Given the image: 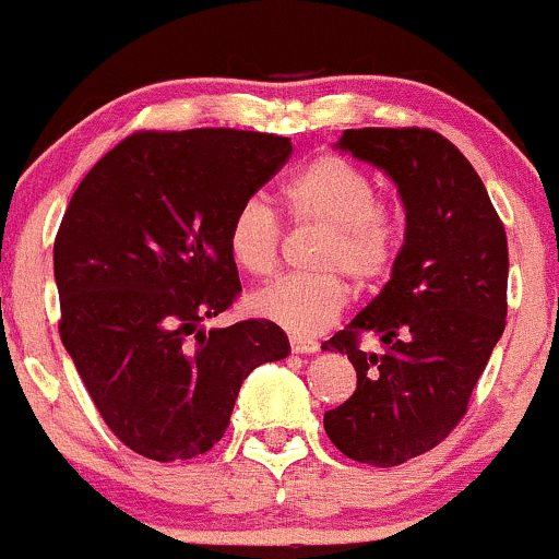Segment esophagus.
Segmentation results:
<instances>
[{"label":"esophagus","instance_id":"esophagus-1","mask_svg":"<svg viewBox=\"0 0 559 559\" xmlns=\"http://www.w3.org/2000/svg\"><path fill=\"white\" fill-rule=\"evenodd\" d=\"M290 349L293 354H317L320 352V344L309 338H290Z\"/></svg>","mask_w":559,"mask_h":559}]
</instances>
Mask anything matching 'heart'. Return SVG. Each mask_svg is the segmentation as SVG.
Masks as SVG:
<instances>
[{
	"label": "heart",
	"instance_id": "1",
	"mask_svg": "<svg viewBox=\"0 0 559 559\" xmlns=\"http://www.w3.org/2000/svg\"><path fill=\"white\" fill-rule=\"evenodd\" d=\"M373 181L349 159L322 154L304 165L282 189L290 215L301 224L325 226L317 253L322 274L280 277L250 296V311L287 333L317 335L349 306L352 290L335 272L359 285H373L394 266L400 250V218L392 205L376 200ZM280 221L261 200L234 210L226 248L231 261L253 277L274 272L280 258Z\"/></svg>",
	"mask_w": 559,
	"mask_h": 559
}]
</instances>
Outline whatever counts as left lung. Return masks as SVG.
<instances>
[{
  "instance_id": "8db88e82",
  "label": "left lung",
  "mask_w": 559,
  "mask_h": 559,
  "mask_svg": "<svg viewBox=\"0 0 559 559\" xmlns=\"http://www.w3.org/2000/svg\"><path fill=\"white\" fill-rule=\"evenodd\" d=\"M341 152L392 178L405 245L383 290L333 338L357 389L325 413L335 448L359 464L397 466L455 429L507 325V231L469 159L435 130H344ZM378 334L383 353L358 338Z\"/></svg>"
}]
</instances>
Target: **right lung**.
Segmentation results:
<instances>
[{"label":"right lung","instance_id":"add662e5","mask_svg":"<svg viewBox=\"0 0 559 559\" xmlns=\"http://www.w3.org/2000/svg\"><path fill=\"white\" fill-rule=\"evenodd\" d=\"M290 138L202 128L124 138L82 178L52 250L61 341L100 418L152 461L207 453L239 386L290 354L282 328L205 330L242 290L226 229Z\"/></svg>","mask_w":559,"mask_h":559}]
</instances>
